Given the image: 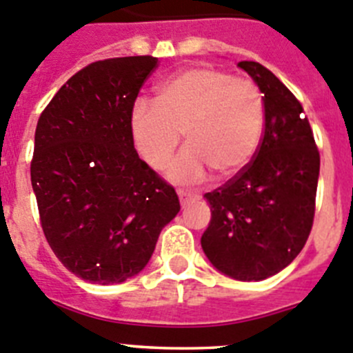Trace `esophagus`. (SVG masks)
<instances>
[{"label": "esophagus", "mask_w": 353, "mask_h": 353, "mask_svg": "<svg viewBox=\"0 0 353 353\" xmlns=\"http://www.w3.org/2000/svg\"><path fill=\"white\" fill-rule=\"evenodd\" d=\"M179 197H180V204H182V206H187V204L192 203V201L199 199V196H196V194L189 192V190H182V189L179 190Z\"/></svg>", "instance_id": "1"}]
</instances>
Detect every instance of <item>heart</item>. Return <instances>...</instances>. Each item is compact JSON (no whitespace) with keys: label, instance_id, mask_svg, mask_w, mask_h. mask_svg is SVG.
I'll return each mask as SVG.
<instances>
[{"label":"heart","instance_id":"heart-1","mask_svg":"<svg viewBox=\"0 0 353 353\" xmlns=\"http://www.w3.org/2000/svg\"><path fill=\"white\" fill-rule=\"evenodd\" d=\"M265 103L256 83L216 67H190L157 90L156 103L140 100L130 119L133 143L152 170H163L182 142L185 150L170 168L176 182H201L208 168L218 179L243 171L256 154Z\"/></svg>","mask_w":353,"mask_h":353}]
</instances>
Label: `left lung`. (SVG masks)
Returning a JSON list of instances; mask_svg holds the SVG:
<instances>
[{
    "instance_id": "obj_1",
    "label": "left lung",
    "mask_w": 353,
    "mask_h": 353,
    "mask_svg": "<svg viewBox=\"0 0 353 353\" xmlns=\"http://www.w3.org/2000/svg\"><path fill=\"white\" fill-rule=\"evenodd\" d=\"M239 67L263 93V137L243 171L204 194L211 221L201 246L225 275L261 281L288 267L310 236L321 156L288 86L261 63L243 60Z\"/></svg>"
}]
</instances>
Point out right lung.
Listing matches in <instances>:
<instances>
[{"label": "right lung", "instance_id": "add662e5", "mask_svg": "<svg viewBox=\"0 0 353 353\" xmlns=\"http://www.w3.org/2000/svg\"><path fill=\"white\" fill-rule=\"evenodd\" d=\"M157 63L150 55L90 63L38 119L31 183L43 232L63 267L88 283L139 274L180 211L173 187L139 157L130 128Z\"/></svg>", "mask_w": 353, "mask_h": 353}]
</instances>
